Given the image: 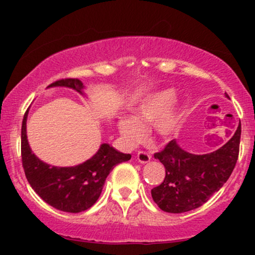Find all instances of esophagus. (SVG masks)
<instances>
[{"label": "esophagus", "mask_w": 255, "mask_h": 255, "mask_svg": "<svg viewBox=\"0 0 255 255\" xmlns=\"http://www.w3.org/2000/svg\"><path fill=\"white\" fill-rule=\"evenodd\" d=\"M136 158L140 163H142V164H146V163H148L151 160L150 153H147V152H144V151L137 152Z\"/></svg>", "instance_id": "obj_1"}]
</instances>
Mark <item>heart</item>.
I'll return each instance as SVG.
<instances>
[{"label": "heart", "instance_id": "heart-1", "mask_svg": "<svg viewBox=\"0 0 255 255\" xmlns=\"http://www.w3.org/2000/svg\"><path fill=\"white\" fill-rule=\"evenodd\" d=\"M175 91H158L142 99L134 108V118L119 122V130L126 145L133 147L145 136V125H153L154 133L160 139H170L177 133L182 121L180 104L172 103Z\"/></svg>", "mask_w": 255, "mask_h": 255}]
</instances>
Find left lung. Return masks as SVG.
<instances>
[{
    "label": "left lung",
    "instance_id": "left-lung-1",
    "mask_svg": "<svg viewBox=\"0 0 255 255\" xmlns=\"http://www.w3.org/2000/svg\"><path fill=\"white\" fill-rule=\"evenodd\" d=\"M241 124L234 135L218 150L193 154L171 140L164 150L154 153L165 168V178L151 191L160 210L182 213L198 209L230 177L239 158Z\"/></svg>",
    "mask_w": 255,
    "mask_h": 255
}]
</instances>
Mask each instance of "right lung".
<instances>
[{
    "instance_id": "obj_1",
    "label": "right lung",
    "mask_w": 255,
    "mask_h": 255,
    "mask_svg": "<svg viewBox=\"0 0 255 255\" xmlns=\"http://www.w3.org/2000/svg\"><path fill=\"white\" fill-rule=\"evenodd\" d=\"M52 85L69 87L83 95L84 84L79 79H62ZM26 121L27 111L21 126V159L26 178L32 189L46 204L60 211L78 213L90 209L98 200L105 180L114 166L127 162L131 157L115 150L109 144H102L95 156L79 165L46 164L32 152L28 145Z\"/></svg>"
}]
</instances>
